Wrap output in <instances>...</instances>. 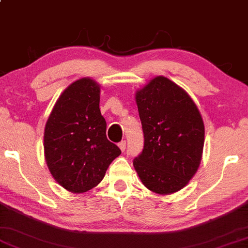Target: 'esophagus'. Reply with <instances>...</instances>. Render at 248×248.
I'll list each match as a JSON object with an SVG mask.
<instances>
[{
  "label": "esophagus",
  "instance_id": "1",
  "mask_svg": "<svg viewBox=\"0 0 248 248\" xmlns=\"http://www.w3.org/2000/svg\"><path fill=\"white\" fill-rule=\"evenodd\" d=\"M119 147H120V150L124 152V150H126V140H122L119 143Z\"/></svg>",
  "mask_w": 248,
  "mask_h": 248
}]
</instances>
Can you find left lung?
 Wrapping results in <instances>:
<instances>
[{
  "mask_svg": "<svg viewBox=\"0 0 248 248\" xmlns=\"http://www.w3.org/2000/svg\"><path fill=\"white\" fill-rule=\"evenodd\" d=\"M135 97L144 148L134 168L147 189L170 195L199 169L205 134L202 115L187 92L163 76L151 79Z\"/></svg>",
  "mask_w": 248,
  "mask_h": 248,
  "instance_id": "left-lung-1",
  "label": "left lung"
}]
</instances>
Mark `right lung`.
Listing matches in <instances>:
<instances>
[{"label": "right lung", "instance_id": "add662e5", "mask_svg": "<svg viewBox=\"0 0 248 248\" xmlns=\"http://www.w3.org/2000/svg\"><path fill=\"white\" fill-rule=\"evenodd\" d=\"M101 86L90 77L68 86L55 102L44 130V155L55 181L75 194L101 183L121 154L107 138L100 110Z\"/></svg>", "mask_w": 248, "mask_h": 248}]
</instances>
